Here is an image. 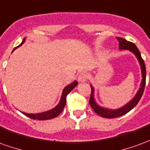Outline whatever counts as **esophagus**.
<instances>
[{
    "instance_id": "obj_1",
    "label": "esophagus",
    "mask_w": 150,
    "mask_h": 150,
    "mask_svg": "<svg viewBox=\"0 0 150 150\" xmlns=\"http://www.w3.org/2000/svg\"><path fill=\"white\" fill-rule=\"evenodd\" d=\"M88 79V74H87L86 72H82V73H80V74H79V75L78 80L79 82L83 83V82L87 81V79Z\"/></svg>"
}]
</instances>
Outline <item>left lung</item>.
I'll use <instances>...</instances> for the list:
<instances>
[{"label": "left lung", "mask_w": 150, "mask_h": 150, "mask_svg": "<svg viewBox=\"0 0 150 150\" xmlns=\"http://www.w3.org/2000/svg\"><path fill=\"white\" fill-rule=\"evenodd\" d=\"M117 39L119 41V48L120 50H129L130 51H132L138 59L140 65L142 67V84H141V88L137 91V93L135 96V97L132 99V100L129 102V104H127L125 106L120 108L119 109L116 110H110V109H107V108H104L100 107L99 105L96 104L94 100V89L93 87L91 86V96H90V100H89V104L91 107V108L94 110L96 113H97L99 116L104 117V118H116V117H119L123 115H125L126 113H128L130 110H132L133 108L135 107L137 104H138L139 100H141L144 90H145V79H146V70H145V65L144 60L142 58L141 53L137 49V47L136 46L134 43L129 42L127 40L124 39L122 38H117Z\"/></svg>", "instance_id": "obj_1"}]
</instances>
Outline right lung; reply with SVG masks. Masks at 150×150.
<instances>
[{
  "label": "right lung",
  "mask_w": 150,
  "mask_h": 150,
  "mask_svg": "<svg viewBox=\"0 0 150 150\" xmlns=\"http://www.w3.org/2000/svg\"><path fill=\"white\" fill-rule=\"evenodd\" d=\"M25 38L22 41V42L17 47H19L20 46H21L25 42ZM15 47L14 50L17 48ZM78 84V82L77 81H74L71 84L67 85L64 89H63V91H62V96H61V100H60V102L59 104L56 106L54 108H53L51 110L48 111V112H45L42 113H38V114H29V113H25V112H22L24 115H25L28 117H30L31 119H34V120H50L54 118L57 116H59L60 113L62 112V111L63 110V108L65 107L66 103H67V96L71 92L72 89L74 88H75L76 86Z\"/></svg>",
  "instance_id": "1"
}]
</instances>
